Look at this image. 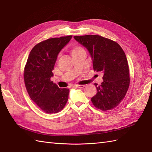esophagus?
Wrapping results in <instances>:
<instances>
[{
  "label": "esophagus",
  "mask_w": 152,
  "mask_h": 152,
  "mask_svg": "<svg viewBox=\"0 0 152 152\" xmlns=\"http://www.w3.org/2000/svg\"><path fill=\"white\" fill-rule=\"evenodd\" d=\"M73 87L74 88H83L84 86L83 85H74Z\"/></svg>",
  "instance_id": "obj_1"
}]
</instances>
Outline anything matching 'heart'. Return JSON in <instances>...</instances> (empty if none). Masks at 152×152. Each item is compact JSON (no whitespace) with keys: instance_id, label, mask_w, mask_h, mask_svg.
I'll list each match as a JSON object with an SVG mask.
<instances>
[{"instance_id":"heart-1","label":"heart","mask_w":152,"mask_h":152,"mask_svg":"<svg viewBox=\"0 0 152 152\" xmlns=\"http://www.w3.org/2000/svg\"><path fill=\"white\" fill-rule=\"evenodd\" d=\"M83 48L82 47L80 46H72V48H71V53H72V55L74 53L77 52V51L80 50H82Z\"/></svg>"}]
</instances>
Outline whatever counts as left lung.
Segmentation results:
<instances>
[{
  "label": "left lung",
  "mask_w": 152,
  "mask_h": 152,
  "mask_svg": "<svg viewBox=\"0 0 152 152\" xmlns=\"http://www.w3.org/2000/svg\"><path fill=\"white\" fill-rule=\"evenodd\" d=\"M74 38L88 50L93 70L104 74L101 84L95 83L96 94L91 98L93 104L102 111L114 108L124 99L130 83L129 68L124 50L116 42L99 35Z\"/></svg>",
  "instance_id": "8db88e82"
}]
</instances>
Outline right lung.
I'll return each mask as SVG.
<instances>
[{
  "label": "right lung",
  "mask_w": 152,
  "mask_h": 152,
  "mask_svg": "<svg viewBox=\"0 0 152 152\" xmlns=\"http://www.w3.org/2000/svg\"><path fill=\"white\" fill-rule=\"evenodd\" d=\"M72 35L42 41L31 50L24 68V82L28 95L47 114L60 112L65 106L69 89H61L53 81L55 63L61 49Z\"/></svg>",
  "instance_id": "add662e5"
}]
</instances>
